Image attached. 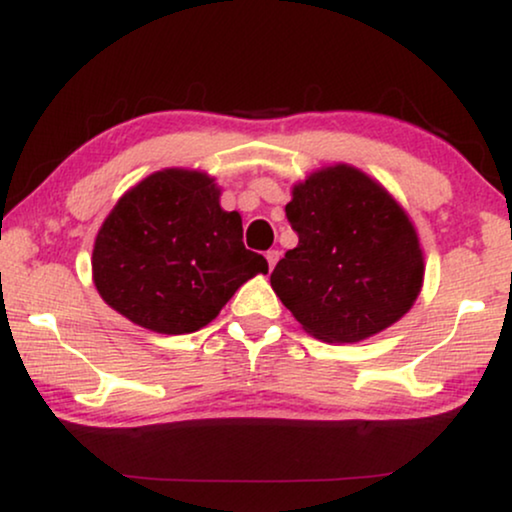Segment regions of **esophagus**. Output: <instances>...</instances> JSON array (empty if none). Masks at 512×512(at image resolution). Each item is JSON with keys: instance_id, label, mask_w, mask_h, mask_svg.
Returning a JSON list of instances; mask_svg holds the SVG:
<instances>
[{"instance_id": "esophagus-1", "label": "esophagus", "mask_w": 512, "mask_h": 512, "mask_svg": "<svg viewBox=\"0 0 512 512\" xmlns=\"http://www.w3.org/2000/svg\"><path fill=\"white\" fill-rule=\"evenodd\" d=\"M265 258H268V268L272 270L277 265V261H279V251L277 249H270L268 254H265Z\"/></svg>"}]
</instances>
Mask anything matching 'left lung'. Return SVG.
Masks as SVG:
<instances>
[{"label":"left lung","mask_w":512,"mask_h":512,"mask_svg":"<svg viewBox=\"0 0 512 512\" xmlns=\"http://www.w3.org/2000/svg\"><path fill=\"white\" fill-rule=\"evenodd\" d=\"M298 244L270 275L279 300L324 342H359L403 317L422 291L424 254L408 214L368 174L333 165L293 186Z\"/></svg>","instance_id":"8db88e82"}]
</instances>
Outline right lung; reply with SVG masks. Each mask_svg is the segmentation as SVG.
<instances>
[{
    "label": "right lung",
    "mask_w": 512,
    "mask_h": 512,
    "mask_svg": "<svg viewBox=\"0 0 512 512\" xmlns=\"http://www.w3.org/2000/svg\"><path fill=\"white\" fill-rule=\"evenodd\" d=\"M214 179L163 170L130 188L104 219L93 279L104 303L165 335L207 326L233 293L268 272L242 242V219L223 212Z\"/></svg>",
    "instance_id": "obj_1"
}]
</instances>
